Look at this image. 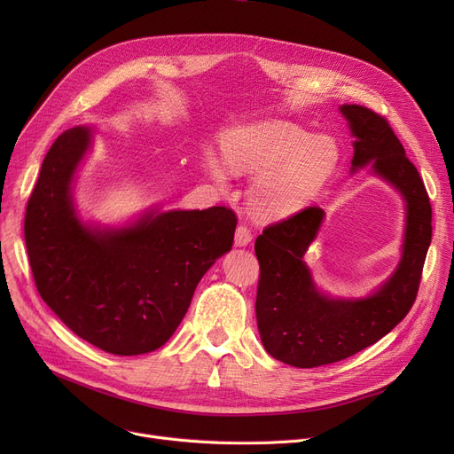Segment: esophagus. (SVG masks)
<instances>
[{
  "label": "esophagus",
  "instance_id": "esophagus-1",
  "mask_svg": "<svg viewBox=\"0 0 454 454\" xmlns=\"http://www.w3.org/2000/svg\"><path fill=\"white\" fill-rule=\"evenodd\" d=\"M252 241V233L247 226H237L235 230V247H248Z\"/></svg>",
  "mask_w": 454,
  "mask_h": 454
}]
</instances>
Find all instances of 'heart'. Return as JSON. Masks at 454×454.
I'll list each match as a JSON object with an SVG mask.
<instances>
[{"instance_id":"b5f03b06","label":"heart","mask_w":454,"mask_h":454,"mask_svg":"<svg viewBox=\"0 0 454 454\" xmlns=\"http://www.w3.org/2000/svg\"><path fill=\"white\" fill-rule=\"evenodd\" d=\"M223 158L230 171L254 176L248 204L261 221H283L311 206L339 169V143L313 136L285 119H267L223 134ZM207 175L224 184L226 173L213 154H204Z\"/></svg>"}]
</instances>
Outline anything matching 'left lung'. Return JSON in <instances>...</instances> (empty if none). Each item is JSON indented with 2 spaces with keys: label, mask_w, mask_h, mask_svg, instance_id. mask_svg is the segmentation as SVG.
Here are the masks:
<instances>
[{
  "label": "left lung",
  "mask_w": 454,
  "mask_h": 454,
  "mask_svg": "<svg viewBox=\"0 0 454 454\" xmlns=\"http://www.w3.org/2000/svg\"><path fill=\"white\" fill-rule=\"evenodd\" d=\"M353 137L351 173L392 185L404 204L401 257L394 272L366 296H331L305 261L325 213L307 207L263 230L255 239L259 285L255 318L261 342L274 359L296 368L339 363L375 344L407 317L416 300L433 237V209L416 167L385 117L359 105H340Z\"/></svg>",
  "instance_id": "1"
}]
</instances>
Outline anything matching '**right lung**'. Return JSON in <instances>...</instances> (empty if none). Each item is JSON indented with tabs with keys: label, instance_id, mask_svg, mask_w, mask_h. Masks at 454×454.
Masks as SVG:
<instances>
[{
	"label": "right lung",
	"instance_id": "right-lung-1",
	"mask_svg": "<svg viewBox=\"0 0 454 454\" xmlns=\"http://www.w3.org/2000/svg\"><path fill=\"white\" fill-rule=\"evenodd\" d=\"M93 139L95 127L67 129L43 158L23 224L31 270L77 337L114 355L149 353L173 337L202 276L231 250L237 219L223 206L84 219L74 191Z\"/></svg>",
	"mask_w": 454,
	"mask_h": 454
}]
</instances>
